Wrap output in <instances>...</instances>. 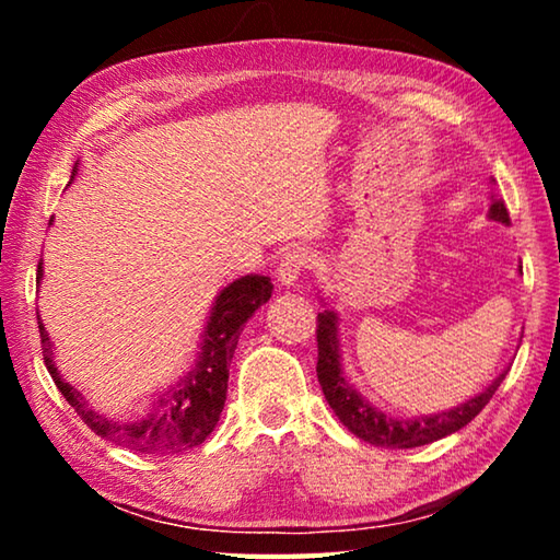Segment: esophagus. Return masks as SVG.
<instances>
[{
	"mask_svg": "<svg viewBox=\"0 0 560 560\" xmlns=\"http://www.w3.org/2000/svg\"><path fill=\"white\" fill-rule=\"evenodd\" d=\"M311 264H314V252L306 249V246H293V249L283 252V257L277 267V277L283 287H291L303 271L311 269Z\"/></svg>",
	"mask_w": 560,
	"mask_h": 560,
	"instance_id": "34e87169",
	"label": "esophagus"
}]
</instances>
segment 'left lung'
<instances>
[{"label":"left lung","instance_id":"1","mask_svg":"<svg viewBox=\"0 0 560 560\" xmlns=\"http://www.w3.org/2000/svg\"><path fill=\"white\" fill-rule=\"evenodd\" d=\"M491 185H497V179L491 177ZM489 217L497 222L509 224V210L504 200L499 195L491 192V210ZM316 326V343H318V383L324 390L328 405L334 407L338 420L355 434V438L375 444V447H393V450H410L422 447V444L438 442L447 434L462 430L464 424H469L474 417L485 410L487 402L499 390L501 381L506 373H501L494 383H491L485 393L471 397L464 405L452 407L447 412L438 415H424L415 417V420H400V417H390L377 410L368 400H363L353 385L346 381L343 371H340V348H338V328H336V314L334 311H324L318 314Z\"/></svg>","mask_w":560,"mask_h":560}]
</instances>
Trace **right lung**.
<instances>
[{
  "instance_id": "1",
  "label": "right lung",
  "mask_w": 560,
  "mask_h": 560,
  "mask_svg": "<svg viewBox=\"0 0 560 560\" xmlns=\"http://www.w3.org/2000/svg\"><path fill=\"white\" fill-rule=\"evenodd\" d=\"M36 277L42 279V261L39 269H36ZM271 291L273 283L269 277H242L230 283L217 296L210 324H207L202 338L200 355H197L192 371L179 377L175 385H170L138 420H108V417L93 410L73 385L63 381L54 365L51 340L39 318L44 365L54 377L59 393L66 397V402L73 407L75 415L98 438H106L108 442H116L120 447L136 450L140 454H177L192 450L210 438L214 424L220 422L226 400L230 363L236 343H240L244 324L261 303L271 299Z\"/></svg>"
}]
</instances>
